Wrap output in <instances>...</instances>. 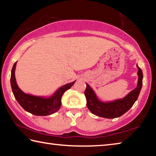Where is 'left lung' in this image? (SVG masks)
<instances>
[{"mask_svg":"<svg viewBox=\"0 0 156 156\" xmlns=\"http://www.w3.org/2000/svg\"><path fill=\"white\" fill-rule=\"evenodd\" d=\"M137 68L138 69V80L137 87L123 98L109 102L102 101L98 98L93 89L87 83H86L87 87L84 91V95L87 100V107H88L89 110L94 115L99 117L115 118L122 115L130 109L138 99L142 86L143 73L138 65Z\"/></svg>","mask_w":156,"mask_h":156,"instance_id":"left-lung-1","label":"left lung"}]
</instances>
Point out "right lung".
<instances>
[{"label":"right lung","instance_id":"1","mask_svg":"<svg viewBox=\"0 0 156 156\" xmlns=\"http://www.w3.org/2000/svg\"><path fill=\"white\" fill-rule=\"evenodd\" d=\"M17 62L13 65L10 83L15 98L26 112L36 115L44 116L51 115L58 111L61 106V98L63 94L74 84L75 81L67 83L57 89L54 94L49 97L37 96L25 94L18 87L15 78V69Z\"/></svg>","mask_w":156,"mask_h":156}]
</instances>
